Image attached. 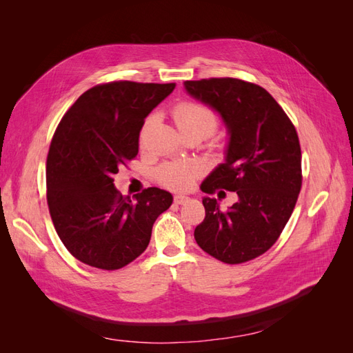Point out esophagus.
<instances>
[{"label": "esophagus", "mask_w": 353, "mask_h": 353, "mask_svg": "<svg viewBox=\"0 0 353 353\" xmlns=\"http://www.w3.org/2000/svg\"><path fill=\"white\" fill-rule=\"evenodd\" d=\"M187 201H190V197L183 196V194H176V196L174 197V203H175V205H185Z\"/></svg>", "instance_id": "1"}]
</instances>
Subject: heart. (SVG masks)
I'll use <instances>...</instances> for the list:
<instances>
[{
    "instance_id": "heart-1",
    "label": "heart",
    "mask_w": 353,
    "mask_h": 353,
    "mask_svg": "<svg viewBox=\"0 0 353 353\" xmlns=\"http://www.w3.org/2000/svg\"><path fill=\"white\" fill-rule=\"evenodd\" d=\"M156 121L154 116H148L140 132V144L144 145L148 131ZM174 121L181 134H200L203 138L212 135L219 125L218 116L208 105L200 103L185 101L178 104L174 110ZM201 175V166L196 162H169L156 170V179L160 185L169 190H188Z\"/></svg>"
}]
</instances>
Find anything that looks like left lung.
I'll return each mask as SVG.
<instances>
[{"mask_svg": "<svg viewBox=\"0 0 353 353\" xmlns=\"http://www.w3.org/2000/svg\"><path fill=\"white\" fill-rule=\"evenodd\" d=\"M194 99L219 112L230 132L225 163L203 181V193L236 191L221 210L205 197L206 216L194 230L200 248L230 265L270 250L290 219L302 188V153L296 128L259 85L236 78L185 81Z\"/></svg>", "mask_w": 353, "mask_h": 353, "instance_id": "obj_1", "label": "left lung"}]
</instances>
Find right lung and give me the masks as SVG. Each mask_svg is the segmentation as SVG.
<instances>
[{
  "label": "right lung",
  "instance_id": "obj_1",
  "mask_svg": "<svg viewBox=\"0 0 353 353\" xmlns=\"http://www.w3.org/2000/svg\"><path fill=\"white\" fill-rule=\"evenodd\" d=\"M175 83L114 81L85 91L61 117L47 156V203L60 240L82 263L104 271L137 259L172 194L150 187L135 197L114 188L138 154L144 119Z\"/></svg>",
  "mask_w": 353,
  "mask_h": 353
}]
</instances>
